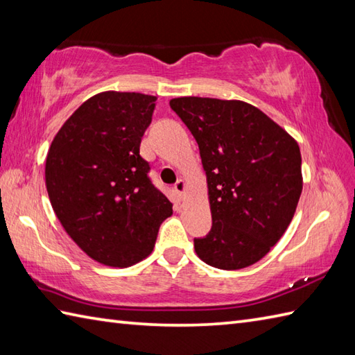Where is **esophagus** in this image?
<instances>
[{
  "label": "esophagus",
  "instance_id": "34e87169",
  "mask_svg": "<svg viewBox=\"0 0 355 355\" xmlns=\"http://www.w3.org/2000/svg\"><path fill=\"white\" fill-rule=\"evenodd\" d=\"M184 189H186V183L183 182V180H178V182H177L175 184H173V191L177 192L178 197H183Z\"/></svg>",
  "mask_w": 355,
  "mask_h": 355
}]
</instances>
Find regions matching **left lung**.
I'll return each instance as SVG.
<instances>
[{
  "label": "left lung",
  "instance_id": "8db88e82",
  "mask_svg": "<svg viewBox=\"0 0 355 355\" xmlns=\"http://www.w3.org/2000/svg\"><path fill=\"white\" fill-rule=\"evenodd\" d=\"M169 105L197 140L207 175L212 229L193 238L195 252L215 268L252 266L281 239L296 212L299 145L250 103L178 97Z\"/></svg>",
  "mask_w": 355,
  "mask_h": 355
}]
</instances>
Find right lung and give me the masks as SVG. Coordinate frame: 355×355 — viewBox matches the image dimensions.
Segmentation results:
<instances>
[{
  "label": "right lung",
  "instance_id": "add662e5",
  "mask_svg": "<svg viewBox=\"0 0 355 355\" xmlns=\"http://www.w3.org/2000/svg\"><path fill=\"white\" fill-rule=\"evenodd\" d=\"M157 97L107 92L73 112L45 162L53 210L89 258L128 267L153 252L172 202L149 178L140 141Z\"/></svg>",
  "mask_w": 355,
  "mask_h": 355
}]
</instances>
